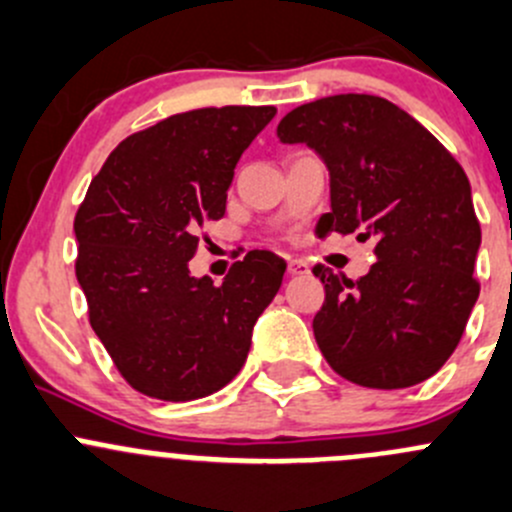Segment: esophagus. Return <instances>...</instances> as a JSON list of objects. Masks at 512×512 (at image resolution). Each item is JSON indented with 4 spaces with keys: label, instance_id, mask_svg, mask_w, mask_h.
<instances>
[{
    "label": "esophagus",
    "instance_id": "1",
    "mask_svg": "<svg viewBox=\"0 0 512 512\" xmlns=\"http://www.w3.org/2000/svg\"><path fill=\"white\" fill-rule=\"evenodd\" d=\"M288 273L291 276H303V273H308V263L301 261V258H291L288 261Z\"/></svg>",
    "mask_w": 512,
    "mask_h": 512
}]
</instances>
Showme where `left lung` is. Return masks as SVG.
<instances>
[{"label": "left lung", "mask_w": 512, "mask_h": 512, "mask_svg": "<svg viewBox=\"0 0 512 512\" xmlns=\"http://www.w3.org/2000/svg\"><path fill=\"white\" fill-rule=\"evenodd\" d=\"M308 144L331 174L321 234L373 239L358 281L326 266L313 336L328 366L366 388H408L440 371L478 301L480 224L463 166L423 124L373 94L296 106L276 129Z\"/></svg>", "instance_id": "1"}]
</instances>
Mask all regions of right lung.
Segmentation results:
<instances>
[{"instance_id":"obj_1","label":"right lung","mask_w":512,"mask_h":512,"mask_svg":"<svg viewBox=\"0 0 512 512\" xmlns=\"http://www.w3.org/2000/svg\"><path fill=\"white\" fill-rule=\"evenodd\" d=\"M273 106H209L126 136L74 216L77 281L116 371L159 401H194L244 366L251 331L281 288L286 261L249 251L216 286L194 278L199 231L226 211L246 146Z\"/></svg>"}]
</instances>
